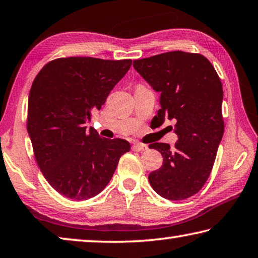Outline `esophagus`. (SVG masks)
Returning <instances> with one entry per match:
<instances>
[{"label":"esophagus","instance_id":"34e87169","mask_svg":"<svg viewBox=\"0 0 258 258\" xmlns=\"http://www.w3.org/2000/svg\"><path fill=\"white\" fill-rule=\"evenodd\" d=\"M133 150L134 151H145V150H148V146L142 145V143H134Z\"/></svg>","mask_w":258,"mask_h":258}]
</instances>
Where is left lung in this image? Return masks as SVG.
Listing matches in <instances>:
<instances>
[{
    "label": "left lung",
    "mask_w": 258,
    "mask_h": 258,
    "mask_svg": "<svg viewBox=\"0 0 258 258\" xmlns=\"http://www.w3.org/2000/svg\"><path fill=\"white\" fill-rule=\"evenodd\" d=\"M133 67L160 93L155 118L160 124L175 120V147L149 145L164 158L163 166L148 176L150 184L166 199L189 198L206 183L224 133L220 77L204 55L183 51L134 60Z\"/></svg>",
    "instance_id": "obj_1"
}]
</instances>
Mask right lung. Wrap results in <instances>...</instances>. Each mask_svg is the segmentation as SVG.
I'll list each match as a JSON object with an SVG mask.
<instances>
[{
  "instance_id": "1",
  "label": "right lung",
  "mask_w": 258,
  "mask_h": 258,
  "mask_svg": "<svg viewBox=\"0 0 258 258\" xmlns=\"http://www.w3.org/2000/svg\"><path fill=\"white\" fill-rule=\"evenodd\" d=\"M132 60L69 56L50 61L37 74L28 97L27 131L37 165L63 197L86 200L111 180L119 158L130 151L123 139L86 131Z\"/></svg>"
}]
</instances>
